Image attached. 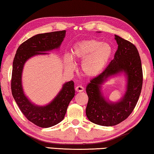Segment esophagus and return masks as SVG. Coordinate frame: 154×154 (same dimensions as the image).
<instances>
[{
    "mask_svg": "<svg viewBox=\"0 0 154 154\" xmlns=\"http://www.w3.org/2000/svg\"><path fill=\"white\" fill-rule=\"evenodd\" d=\"M75 90H76V91L78 92H82L84 91V88L82 86H77L76 87V88H75Z\"/></svg>",
    "mask_w": 154,
    "mask_h": 154,
    "instance_id": "1",
    "label": "esophagus"
}]
</instances>
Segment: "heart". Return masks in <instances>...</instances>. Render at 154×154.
Returning <instances> with one entry per match:
<instances>
[{"instance_id":"b5f03b06","label":"heart","mask_w":154,"mask_h":154,"mask_svg":"<svg viewBox=\"0 0 154 154\" xmlns=\"http://www.w3.org/2000/svg\"><path fill=\"white\" fill-rule=\"evenodd\" d=\"M112 55V48L108 44L97 40L78 42L72 48L71 56L65 57L66 66L69 70L75 68L72 58L83 60L82 71L86 76H94L106 66Z\"/></svg>"}]
</instances>
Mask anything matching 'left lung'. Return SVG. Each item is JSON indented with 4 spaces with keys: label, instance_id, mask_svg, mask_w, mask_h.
<instances>
[{
    "label": "left lung",
    "instance_id": "1",
    "mask_svg": "<svg viewBox=\"0 0 154 154\" xmlns=\"http://www.w3.org/2000/svg\"><path fill=\"white\" fill-rule=\"evenodd\" d=\"M118 48L103 72L90 81L86 88L88 102L86 109L88 119L97 125L113 126L125 121L133 112L138 101L143 86V68L135 45L115 35ZM124 71L128 75V89L119 103L106 102L100 92V85L109 76Z\"/></svg>",
    "mask_w": 154,
    "mask_h": 154
}]
</instances>
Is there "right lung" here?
Masks as SVG:
<instances>
[{
  "label": "right lung",
  "mask_w": 154,
  "mask_h": 154,
  "mask_svg": "<svg viewBox=\"0 0 154 154\" xmlns=\"http://www.w3.org/2000/svg\"><path fill=\"white\" fill-rule=\"evenodd\" d=\"M65 33L64 30L34 35L19 46L14 59L11 80L12 95L26 118L40 128H50L64 119L68 105L75 96L74 82L70 81L64 84L57 96L46 106H36L23 93L21 84L23 68L26 61L32 56L46 54L45 51L59 47Z\"/></svg>",
  "instance_id": "right-lung-1"
}]
</instances>
